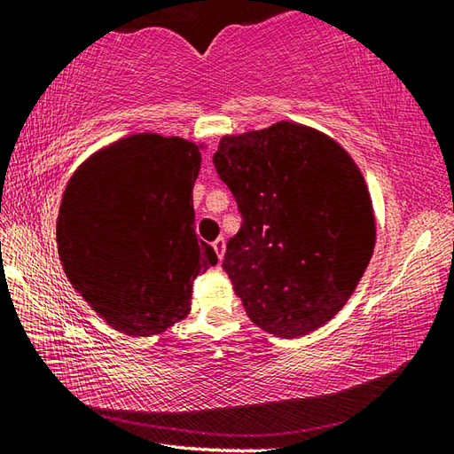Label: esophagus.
Segmentation results:
<instances>
[{
  "label": "esophagus",
  "mask_w": 454,
  "mask_h": 454,
  "mask_svg": "<svg viewBox=\"0 0 454 454\" xmlns=\"http://www.w3.org/2000/svg\"><path fill=\"white\" fill-rule=\"evenodd\" d=\"M212 246H214V250H216V256L222 260V256H224V250H226V240L224 238H216V240L212 242Z\"/></svg>",
  "instance_id": "obj_1"
}]
</instances>
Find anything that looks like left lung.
<instances>
[{"instance_id":"left-lung-1","label":"left lung","mask_w":454,"mask_h":454,"mask_svg":"<svg viewBox=\"0 0 454 454\" xmlns=\"http://www.w3.org/2000/svg\"><path fill=\"white\" fill-rule=\"evenodd\" d=\"M242 226L222 268L248 318L282 338L342 309L374 250V214L358 166L328 136L292 121L224 136L214 153Z\"/></svg>"}]
</instances>
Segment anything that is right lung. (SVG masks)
<instances>
[{
    "instance_id": "right-lung-1",
    "label": "right lung",
    "mask_w": 454,
    "mask_h": 454,
    "mask_svg": "<svg viewBox=\"0 0 454 454\" xmlns=\"http://www.w3.org/2000/svg\"><path fill=\"white\" fill-rule=\"evenodd\" d=\"M200 148L136 134L90 156L67 182L58 252L72 286L129 336L164 333L190 312L192 282L218 264L194 230Z\"/></svg>"
}]
</instances>
